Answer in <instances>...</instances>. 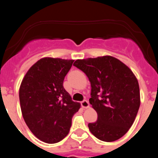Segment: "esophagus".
I'll return each instance as SVG.
<instances>
[{
    "instance_id": "obj_1",
    "label": "esophagus",
    "mask_w": 158,
    "mask_h": 158,
    "mask_svg": "<svg viewBox=\"0 0 158 158\" xmlns=\"http://www.w3.org/2000/svg\"><path fill=\"white\" fill-rule=\"evenodd\" d=\"M81 106H82V107L83 108V109H88V108H89V102L87 101V100H84V101H82V102H81Z\"/></svg>"
}]
</instances>
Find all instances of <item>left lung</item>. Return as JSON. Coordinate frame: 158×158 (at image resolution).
Wrapping results in <instances>:
<instances>
[{
  "instance_id": "obj_1",
  "label": "left lung",
  "mask_w": 158,
  "mask_h": 158,
  "mask_svg": "<svg viewBox=\"0 0 158 158\" xmlns=\"http://www.w3.org/2000/svg\"><path fill=\"white\" fill-rule=\"evenodd\" d=\"M73 65L85 73L91 83L89 103L98 119L89 124L90 132L106 142L121 138L133 125L141 104L136 76L111 56L77 60Z\"/></svg>"
}]
</instances>
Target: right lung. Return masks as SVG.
Segmentation results:
<instances>
[{
  "instance_id": "add662e5",
  "label": "right lung",
  "mask_w": 158,
  "mask_h": 158,
  "mask_svg": "<svg viewBox=\"0 0 158 158\" xmlns=\"http://www.w3.org/2000/svg\"><path fill=\"white\" fill-rule=\"evenodd\" d=\"M74 60L44 57L27 72L19 90L22 115L40 141L54 144L69 134L80 103L72 101L63 80Z\"/></svg>"
}]
</instances>
